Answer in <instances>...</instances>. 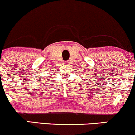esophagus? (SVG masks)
Listing matches in <instances>:
<instances>
[{"mask_svg": "<svg viewBox=\"0 0 135 135\" xmlns=\"http://www.w3.org/2000/svg\"><path fill=\"white\" fill-rule=\"evenodd\" d=\"M69 62L68 61H64V64H69Z\"/></svg>", "mask_w": 135, "mask_h": 135, "instance_id": "34e87169", "label": "esophagus"}]
</instances>
